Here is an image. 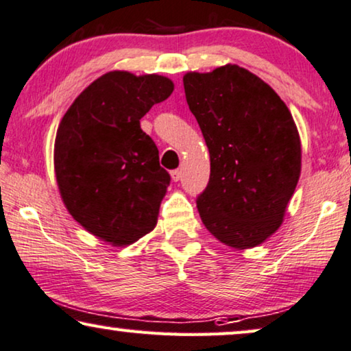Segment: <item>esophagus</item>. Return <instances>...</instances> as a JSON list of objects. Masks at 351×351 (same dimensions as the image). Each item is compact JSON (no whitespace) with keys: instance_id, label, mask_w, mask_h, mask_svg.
<instances>
[{"instance_id":"34e87169","label":"esophagus","mask_w":351,"mask_h":351,"mask_svg":"<svg viewBox=\"0 0 351 351\" xmlns=\"http://www.w3.org/2000/svg\"><path fill=\"white\" fill-rule=\"evenodd\" d=\"M171 177H172V180H174V182H179L180 177H182V171L180 169H174V171L171 172Z\"/></svg>"}]
</instances>
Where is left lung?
Masks as SVG:
<instances>
[{
    "label": "left lung",
    "instance_id": "left-lung-1",
    "mask_svg": "<svg viewBox=\"0 0 351 351\" xmlns=\"http://www.w3.org/2000/svg\"><path fill=\"white\" fill-rule=\"evenodd\" d=\"M188 108L210 155L197 210L210 234L245 250L283 223L301 176V138L271 85L237 64L184 75Z\"/></svg>",
    "mask_w": 351,
    "mask_h": 351
}]
</instances>
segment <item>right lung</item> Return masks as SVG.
<instances>
[{
  "label": "right lung",
  "instance_id": "obj_1",
  "mask_svg": "<svg viewBox=\"0 0 351 351\" xmlns=\"http://www.w3.org/2000/svg\"><path fill=\"white\" fill-rule=\"evenodd\" d=\"M172 91L165 75L110 71L74 99L58 125L53 167L63 204L114 247L131 245L158 221L171 177L139 120Z\"/></svg>",
  "mask_w": 351,
  "mask_h": 351
}]
</instances>
